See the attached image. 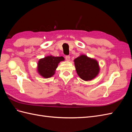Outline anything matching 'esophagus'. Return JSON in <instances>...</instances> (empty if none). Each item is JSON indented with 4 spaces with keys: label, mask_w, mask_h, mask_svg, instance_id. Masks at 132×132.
Here are the masks:
<instances>
[{
    "label": "esophagus",
    "mask_w": 132,
    "mask_h": 132,
    "mask_svg": "<svg viewBox=\"0 0 132 132\" xmlns=\"http://www.w3.org/2000/svg\"><path fill=\"white\" fill-rule=\"evenodd\" d=\"M70 57L69 55H66L65 56V59L67 61H70Z\"/></svg>",
    "instance_id": "1"
}]
</instances>
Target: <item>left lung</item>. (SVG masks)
I'll return each mask as SVG.
<instances>
[{
  "instance_id": "obj_1",
  "label": "left lung",
  "mask_w": 132,
  "mask_h": 132,
  "mask_svg": "<svg viewBox=\"0 0 132 132\" xmlns=\"http://www.w3.org/2000/svg\"><path fill=\"white\" fill-rule=\"evenodd\" d=\"M76 71L79 77L84 81H90L97 77L100 66L95 59L81 54L74 60Z\"/></svg>"
}]
</instances>
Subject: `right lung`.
<instances>
[{
  "label": "right lung",
  "mask_w": 132,
  "mask_h": 132,
  "mask_svg": "<svg viewBox=\"0 0 132 132\" xmlns=\"http://www.w3.org/2000/svg\"><path fill=\"white\" fill-rule=\"evenodd\" d=\"M64 61L63 57H54L48 55L38 61L37 64V72L44 78H49L55 74L58 64Z\"/></svg>",
  "instance_id": "obj_1"
}]
</instances>
